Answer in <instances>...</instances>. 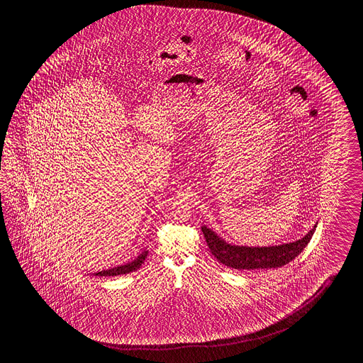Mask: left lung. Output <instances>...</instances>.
<instances>
[{"label": "left lung", "instance_id": "1", "mask_svg": "<svg viewBox=\"0 0 363 363\" xmlns=\"http://www.w3.org/2000/svg\"><path fill=\"white\" fill-rule=\"evenodd\" d=\"M315 225L301 239L274 247H240L222 239L212 228L201 227L211 253L219 263L235 269L282 267L294 259L307 247L315 231Z\"/></svg>", "mask_w": 363, "mask_h": 363}]
</instances>
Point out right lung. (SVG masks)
<instances>
[{
    "label": "right lung",
    "instance_id": "add662e5",
    "mask_svg": "<svg viewBox=\"0 0 363 363\" xmlns=\"http://www.w3.org/2000/svg\"><path fill=\"white\" fill-rule=\"evenodd\" d=\"M149 250H144L143 253L137 257L136 259L132 260L130 263H125L123 266H118V267L109 268V269H104L100 272H96L95 276H118V274H130L136 271L138 268L141 267V264L144 263L146 257H147Z\"/></svg>",
    "mask_w": 363,
    "mask_h": 363
}]
</instances>
